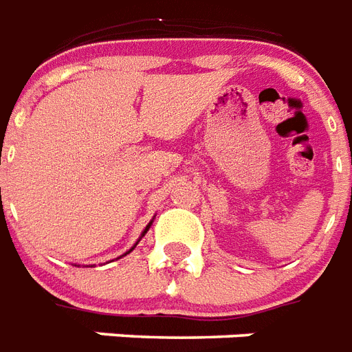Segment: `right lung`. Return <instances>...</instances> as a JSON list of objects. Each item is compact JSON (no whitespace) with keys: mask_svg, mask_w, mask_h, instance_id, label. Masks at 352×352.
Instances as JSON below:
<instances>
[{"mask_svg":"<svg viewBox=\"0 0 352 352\" xmlns=\"http://www.w3.org/2000/svg\"><path fill=\"white\" fill-rule=\"evenodd\" d=\"M149 226H151V223H149V225H148V226H146V230H144V234H146V232H148V230H149ZM144 234H142V235H144Z\"/></svg>","mask_w":352,"mask_h":352,"instance_id":"obj_1","label":"right lung"}]
</instances>
